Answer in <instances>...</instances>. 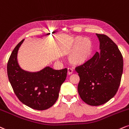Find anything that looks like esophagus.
<instances>
[{
  "label": "esophagus",
  "instance_id": "obj_1",
  "mask_svg": "<svg viewBox=\"0 0 129 129\" xmlns=\"http://www.w3.org/2000/svg\"><path fill=\"white\" fill-rule=\"evenodd\" d=\"M73 72V69H71V68H68V75H71Z\"/></svg>",
  "mask_w": 129,
  "mask_h": 129
}]
</instances>
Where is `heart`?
<instances>
[{
	"mask_svg": "<svg viewBox=\"0 0 129 129\" xmlns=\"http://www.w3.org/2000/svg\"><path fill=\"white\" fill-rule=\"evenodd\" d=\"M72 49L69 55L70 63L80 64L84 63L90 56L92 51V45L88 39L77 37L72 44Z\"/></svg>",
	"mask_w": 129,
	"mask_h": 129,
	"instance_id": "obj_1",
	"label": "heart"
}]
</instances>
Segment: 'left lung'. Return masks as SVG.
<instances>
[{
  "label": "left lung",
  "mask_w": 129,
  "mask_h": 129,
  "mask_svg": "<svg viewBox=\"0 0 129 129\" xmlns=\"http://www.w3.org/2000/svg\"><path fill=\"white\" fill-rule=\"evenodd\" d=\"M96 34L100 52L75 68L80 79V98L93 106L106 103L115 95L123 72V58L117 45L106 35Z\"/></svg>",
  "instance_id": "1"
}]
</instances>
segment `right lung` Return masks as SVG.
<instances>
[{"instance_id": "1", "label": "right lung", "mask_w": 129, "mask_h": 129, "mask_svg": "<svg viewBox=\"0 0 129 129\" xmlns=\"http://www.w3.org/2000/svg\"><path fill=\"white\" fill-rule=\"evenodd\" d=\"M21 41L11 54L7 63L8 80L17 97L33 109L43 110L57 101L61 85L67 75V69L54 70L47 67L40 72L30 73L23 71L17 61Z\"/></svg>"}]
</instances>
